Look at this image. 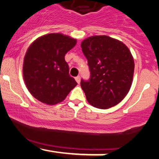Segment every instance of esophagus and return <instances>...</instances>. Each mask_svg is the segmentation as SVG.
<instances>
[{
	"label": "esophagus",
	"mask_w": 159,
	"mask_h": 159,
	"mask_svg": "<svg viewBox=\"0 0 159 159\" xmlns=\"http://www.w3.org/2000/svg\"><path fill=\"white\" fill-rule=\"evenodd\" d=\"M75 81H77L78 84H79V83H80V81H81V77H80L79 75L77 76V77H75Z\"/></svg>",
	"instance_id": "obj_1"
}]
</instances>
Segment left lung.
Returning <instances> with one entry per match:
<instances>
[{"mask_svg":"<svg viewBox=\"0 0 159 159\" xmlns=\"http://www.w3.org/2000/svg\"><path fill=\"white\" fill-rule=\"evenodd\" d=\"M90 77L81 86L88 102L100 109L117 105L132 86L134 63L122 42L107 36H95L81 43Z\"/></svg>","mask_w":159,"mask_h":159,"instance_id":"1","label":"left lung"}]
</instances>
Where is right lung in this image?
I'll return each instance as SVG.
<instances>
[{
	"label": "right lung",
	"instance_id": "1",
	"mask_svg": "<svg viewBox=\"0 0 159 159\" xmlns=\"http://www.w3.org/2000/svg\"><path fill=\"white\" fill-rule=\"evenodd\" d=\"M76 39L61 34H50L36 39L24 58L23 77L29 92L47 105L63 101L77 82L69 75L65 54Z\"/></svg>",
	"mask_w": 159,
	"mask_h": 159
}]
</instances>
